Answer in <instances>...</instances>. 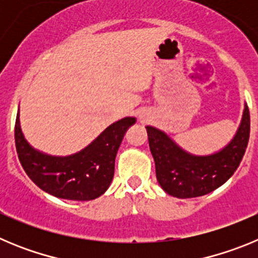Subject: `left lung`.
Masks as SVG:
<instances>
[{
	"label": "left lung",
	"instance_id": "8db88e82",
	"mask_svg": "<svg viewBox=\"0 0 258 258\" xmlns=\"http://www.w3.org/2000/svg\"><path fill=\"white\" fill-rule=\"evenodd\" d=\"M156 178L163 190L179 199L203 197L222 186L240 164L249 140V109L245 104L235 137L220 152L194 156L175 145L164 132L147 126Z\"/></svg>",
	"mask_w": 258,
	"mask_h": 258
}]
</instances>
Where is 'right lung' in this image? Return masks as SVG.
<instances>
[{
    "instance_id": "right-lung-1",
    "label": "right lung",
    "mask_w": 258,
    "mask_h": 258,
    "mask_svg": "<svg viewBox=\"0 0 258 258\" xmlns=\"http://www.w3.org/2000/svg\"><path fill=\"white\" fill-rule=\"evenodd\" d=\"M136 122L124 117L109 125L83 151L66 157L50 156L32 149L15 121V146L19 161L41 190L60 199L86 202L101 197L115 173V159L125 132Z\"/></svg>"
}]
</instances>
